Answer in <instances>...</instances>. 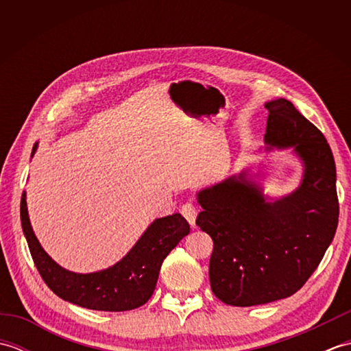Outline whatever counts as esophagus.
<instances>
[{
    "mask_svg": "<svg viewBox=\"0 0 351 351\" xmlns=\"http://www.w3.org/2000/svg\"><path fill=\"white\" fill-rule=\"evenodd\" d=\"M181 213H182V215L185 217V220L190 223V226L191 228H196V215H197L196 206L193 205V204H185L181 208Z\"/></svg>",
    "mask_w": 351,
    "mask_h": 351,
    "instance_id": "1",
    "label": "esophagus"
}]
</instances>
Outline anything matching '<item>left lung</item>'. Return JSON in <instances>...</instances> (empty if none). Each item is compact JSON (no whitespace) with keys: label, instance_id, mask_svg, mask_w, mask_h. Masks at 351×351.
I'll return each mask as SVG.
<instances>
[{"label":"left lung","instance_id":"8db88e82","mask_svg":"<svg viewBox=\"0 0 351 351\" xmlns=\"http://www.w3.org/2000/svg\"><path fill=\"white\" fill-rule=\"evenodd\" d=\"M265 151L289 149L300 160L299 187L264 193V173L243 169L200 190L196 225L213 238L210 283L230 306H256L297 293L317 270L337 232V167L327 140L293 102H265Z\"/></svg>","mask_w":351,"mask_h":351}]
</instances>
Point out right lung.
I'll list each match as a JSON object with an SVG mask.
<instances>
[{"mask_svg": "<svg viewBox=\"0 0 351 351\" xmlns=\"http://www.w3.org/2000/svg\"><path fill=\"white\" fill-rule=\"evenodd\" d=\"M37 146L39 143H34L32 158ZM21 223L37 270L52 293L81 308L107 312L136 309L151 299L164 258L190 234V225L181 214L155 219L114 265L93 273H75L58 265L37 240L28 217L25 191L21 199Z\"/></svg>", "mask_w": 351, "mask_h": 351, "instance_id": "1", "label": "right lung"}]
</instances>
